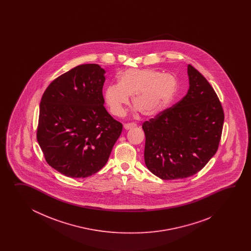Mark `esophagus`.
I'll list each match as a JSON object with an SVG mask.
<instances>
[{
  "label": "esophagus",
  "instance_id": "1",
  "mask_svg": "<svg viewBox=\"0 0 251 251\" xmlns=\"http://www.w3.org/2000/svg\"><path fill=\"white\" fill-rule=\"evenodd\" d=\"M136 126V124L134 123H127L125 124L124 125V128L126 129V130H129V129H132V128H134Z\"/></svg>",
  "mask_w": 251,
  "mask_h": 251
}]
</instances>
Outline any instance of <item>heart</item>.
Returning a JSON list of instances; mask_svg holds the SVG:
<instances>
[{"label": "heart", "mask_w": 251, "mask_h": 251, "mask_svg": "<svg viewBox=\"0 0 251 251\" xmlns=\"http://www.w3.org/2000/svg\"><path fill=\"white\" fill-rule=\"evenodd\" d=\"M177 92L173 75L151 69H128L118 76V84L104 91V100L114 116L121 117L129 103L144 117L152 118L170 106Z\"/></svg>", "instance_id": "1"}]
</instances>
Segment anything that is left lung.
Wrapping results in <instances>:
<instances>
[{
  "label": "left lung",
  "mask_w": 251,
  "mask_h": 251,
  "mask_svg": "<svg viewBox=\"0 0 251 251\" xmlns=\"http://www.w3.org/2000/svg\"><path fill=\"white\" fill-rule=\"evenodd\" d=\"M187 95L143 124L144 161L164 180L185 178L201 171L218 150L224 109L213 87L192 65H187Z\"/></svg>",
  "instance_id": "obj_1"
}]
</instances>
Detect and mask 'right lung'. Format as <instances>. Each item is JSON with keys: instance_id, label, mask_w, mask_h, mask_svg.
<instances>
[{"instance_id": "1", "label": "right lung", "mask_w": 251, "mask_h": 251, "mask_svg": "<svg viewBox=\"0 0 251 251\" xmlns=\"http://www.w3.org/2000/svg\"><path fill=\"white\" fill-rule=\"evenodd\" d=\"M105 70L81 64L53 80L39 106L37 139L49 165L87 177L107 163L123 126L104 107Z\"/></svg>"}]
</instances>
